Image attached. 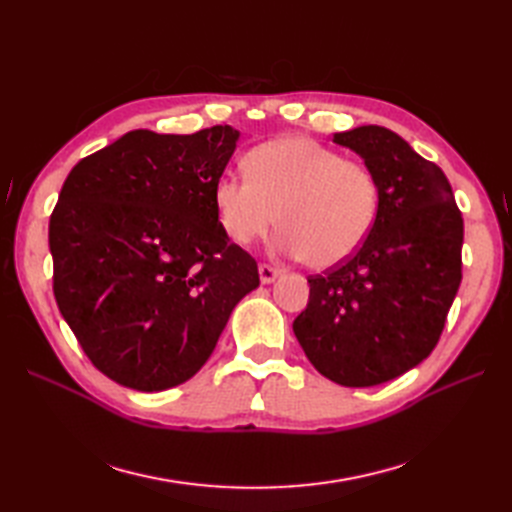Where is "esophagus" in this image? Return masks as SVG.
<instances>
[{
  "mask_svg": "<svg viewBox=\"0 0 512 512\" xmlns=\"http://www.w3.org/2000/svg\"><path fill=\"white\" fill-rule=\"evenodd\" d=\"M258 275H260V282L262 284H271L277 280V275H280V269H275L271 265H258Z\"/></svg>",
  "mask_w": 512,
  "mask_h": 512,
  "instance_id": "obj_1",
  "label": "esophagus"
}]
</instances>
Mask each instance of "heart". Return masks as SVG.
<instances>
[{
	"label": "heart",
	"mask_w": 512,
	"mask_h": 512,
	"mask_svg": "<svg viewBox=\"0 0 512 512\" xmlns=\"http://www.w3.org/2000/svg\"><path fill=\"white\" fill-rule=\"evenodd\" d=\"M245 175L224 173L213 185V205L230 241L250 245L280 224L277 247L309 267L348 262L374 230L382 188L363 162L312 138L284 136L245 156Z\"/></svg>",
	"instance_id": "heart-1"
}]
</instances>
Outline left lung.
Listing matches in <instances>:
<instances>
[{
	"instance_id": "obj_1",
	"label": "left lung",
	"mask_w": 512,
	"mask_h": 512,
	"mask_svg": "<svg viewBox=\"0 0 512 512\" xmlns=\"http://www.w3.org/2000/svg\"><path fill=\"white\" fill-rule=\"evenodd\" d=\"M333 143L378 175L380 218L348 262L307 277L309 301L292 331L324 378L376 386L436 348L461 284L463 220L442 168L399 134L361 126Z\"/></svg>"
}]
</instances>
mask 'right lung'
<instances>
[{
  "label": "right lung",
  "instance_id": "obj_1",
  "mask_svg": "<svg viewBox=\"0 0 512 512\" xmlns=\"http://www.w3.org/2000/svg\"><path fill=\"white\" fill-rule=\"evenodd\" d=\"M239 130H132L76 164L51 213L53 292L104 376L143 393L190 380L258 265L230 243L213 185Z\"/></svg>",
  "mask_w": 512,
  "mask_h": 512
}]
</instances>
